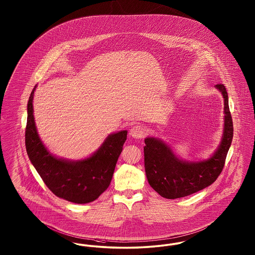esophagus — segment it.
I'll return each instance as SVG.
<instances>
[{
	"instance_id": "34e87169",
	"label": "esophagus",
	"mask_w": 255,
	"mask_h": 255,
	"mask_svg": "<svg viewBox=\"0 0 255 255\" xmlns=\"http://www.w3.org/2000/svg\"><path fill=\"white\" fill-rule=\"evenodd\" d=\"M147 132V129L145 126L137 124L132 126V129L130 130V135L133 138H142L145 136Z\"/></svg>"
}]
</instances>
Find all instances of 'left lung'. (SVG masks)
<instances>
[{"instance_id": "8db88e82", "label": "left lung", "mask_w": 255, "mask_h": 255, "mask_svg": "<svg viewBox=\"0 0 255 255\" xmlns=\"http://www.w3.org/2000/svg\"><path fill=\"white\" fill-rule=\"evenodd\" d=\"M215 87L224 98V129L220 145L210 158L186 161L178 158L161 139L146 137L144 140L146 176L150 186L162 197L175 199L201 191L214 183L223 170L234 136V125L226 87L223 84Z\"/></svg>"}]
</instances>
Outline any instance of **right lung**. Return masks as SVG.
<instances>
[{"instance_id":"obj_1","label":"right lung","mask_w":255,"mask_h":255,"mask_svg":"<svg viewBox=\"0 0 255 255\" xmlns=\"http://www.w3.org/2000/svg\"><path fill=\"white\" fill-rule=\"evenodd\" d=\"M32 90L27 103L25 147L31 163L53 194L73 203L96 200L109 187L118 158L127 138L123 130L109 134L91 156L77 161L58 158L41 142L33 115Z\"/></svg>"}]
</instances>
